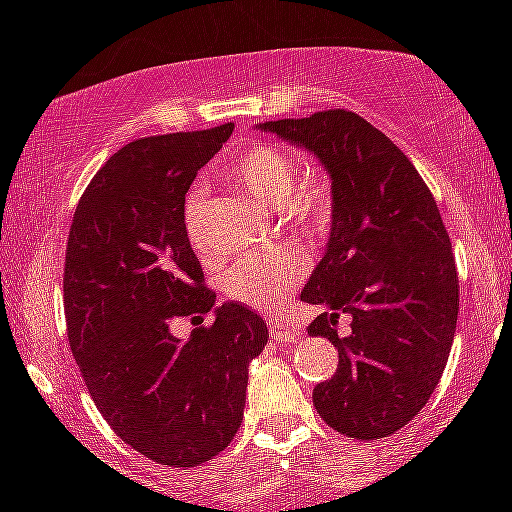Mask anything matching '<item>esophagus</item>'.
I'll return each mask as SVG.
<instances>
[{
  "label": "esophagus",
  "instance_id": "1",
  "mask_svg": "<svg viewBox=\"0 0 512 512\" xmlns=\"http://www.w3.org/2000/svg\"><path fill=\"white\" fill-rule=\"evenodd\" d=\"M270 334L275 339H280V342H289V344H294V342H299V339H302L299 329L289 327V324H285V322H272L270 324Z\"/></svg>",
  "mask_w": 512,
  "mask_h": 512
}]
</instances>
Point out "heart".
Listing matches in <instances>:
<instances>
[{"label":"heart","mask_w":512,"mask_h":512,"mask_svg":"<svg viewBox=\"0 0 512 512\" xmlns=\"http://www.w3.org/2000/svg\"><path fill=\"white\" fill-rule=\"evenodd\" d=\"M227 178L267 208H285L304 225H319L327 215V190L314 180H297L299 165L292 153L280 146L247 148L225 165ZM205 188L195 185L185 195L183 227L190 240H198ZM304 275V260L292 247L245 255L227 270L225 292L235 302L255 309H275L294 292Z\"/></svg>","instance_id":"1"}]
</instances>
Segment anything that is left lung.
<instances>
[{
	"instance_id": "left-lung-1",
	"label": "left lung",
	"mask_w": 512,
	"mask_h": 512,
	"mask_svg": "<svg viewBox=\"0 0 512 512\" xmlns=\"http://www.w3.org/2000/svg\"><path fill=\"white\" fill-rule=\"evenodd\" d=\"M319 160L332 180V223L302 302L324 312L309 337L339 349L337 374L314 386L319 416L349 438L376 441L426 406L458 319L451 240L409 158L352 111L260 123ZM339 313L353 317L339 338Z\"/></svg>"
}]
</instances>
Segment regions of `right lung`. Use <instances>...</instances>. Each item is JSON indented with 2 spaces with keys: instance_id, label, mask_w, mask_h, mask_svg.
<instances>
[{
  "instance_id": "1",
  "label": "right lung",
  "mask_w": 512,
  "mask_h": 512,
  "mask_svg": "<svg viewBox=\"0 0 512 512\" xmlns=\"http://www.w3.org/2000/svg\"><path fill=\"white\" fill-rule=\"evenodd\" d=\"M232 128L113 153L81 195L66 245V327L91 399L128 446L173 468L225 451L242 423L247 366L270 337L247 304L215 307L183 227L185 193ZM210 308L213 328L190 340L169 332Z\"/></svg>"
}]
</instances>
